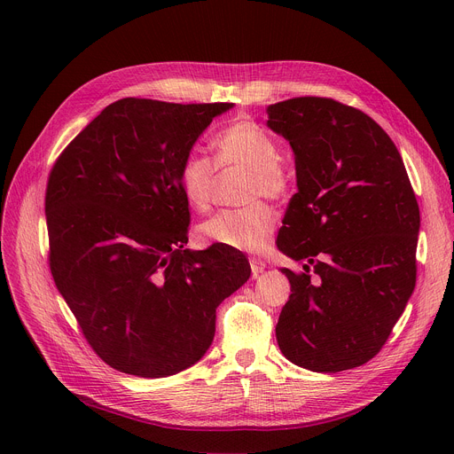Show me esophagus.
Segmentation results:
<instances>
[{
    "label": "esophagus",
    "instance_id": "1",
    "mask_svg": "<svg viewBox=\"0 0 454 454\" xmlns=\"http://www.w3.org/2000/svg\"><path fill=\"white\" fill-rule=\"evenodd\" d=\"M249 266H251V273H253V277H256V275H261L264 270H266V262L264 261H261V258H249Z\"/></svg>",
    "mask_w": 454,
    "mask_h": 454
}]
</instances>
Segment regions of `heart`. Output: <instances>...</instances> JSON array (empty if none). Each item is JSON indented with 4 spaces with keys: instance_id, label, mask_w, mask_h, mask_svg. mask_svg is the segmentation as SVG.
I'll return each instance as SVG.
<instances>
[{
    "instance_id": "obj_1",
    "label": "heart",
    "mask_w": 454,
    "mask_h": 454,
    "mask_svg": "<svg viewBox=\"0 0 454 454\" xmlns=\"http://www.w3.org/2000/svg\"><path fill=\"white\" fill-rule=\"evenodd\" d=\"M214 161L210 158L190 153L179 167L177 181L184 201L198 212L210 207L215 184V167H244V200L284 198L291 177L287 167L278 158L277 140L262 125L253 120H235L223 127L212 140ZM277 228V214L266 201H251L235 210H223L205 221L200 228L205 240L256 253L268 247Z\"/></svg>"
}]
</instances>
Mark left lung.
<instances>
[{
  "mask_svg": "<svg viewBox=\"0 0 454 454\" xmlns=\"http://www.w3.org/2000/svg\"><path fill=\"white\" fill-rule=\"evenodd\" d=\"M268 116L293 147L298 184L277 246L305 270H282L291 296L278 347L312 372L361 366L392 334L417 282L420 212L408 172L382 127L338 100L289 98Z\"/></svg>",
  "mask_w": 454,
  "mask_h": 454,
  "instance_id": "8db88e82",
  "label": "left lung"
}]
</instances>
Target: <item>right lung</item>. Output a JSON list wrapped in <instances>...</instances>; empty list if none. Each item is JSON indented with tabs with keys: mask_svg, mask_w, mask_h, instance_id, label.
<instances>
[{
	"mask_svg": "<svg viewBox=\"0 0 454 454\" xmlns=\"http://www.w3.org/2000/svg\"><path fill=\"white\" fill-rule=\"evenodd\" d=\"M231 106L121 98L53 163L51 277L86 341L118 372L156 379L198 363L214 341L215 309L251 275L237 249H184L179 167Z\"/></svg>",
	"mask_w": 454,
	"mask_h": 454,
	"instance_id": "right-lung-1",
	"label": "right lung"
}]
</instances>
